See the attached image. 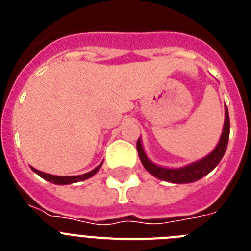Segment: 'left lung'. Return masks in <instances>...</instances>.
<instances>
[{
    "label": "left lung",
    "instance_id": "8db88e82",
    "mask_svg": "<svg viewBox=\"0 0 251 251\" xmlns=\"http://www.w3.org/2000/svg\"><path fill=\"white\" fill-rule=\"evenodd\" d=\"M229 134H230V119H229V112L227 108H225V122H224L223 134L220 137V141L215 147L208 156L205 158L200 159V161L194 162L191 165H187L185 167L181 168H166L161 167V166L154 165L153 162L148 159L146 156V152L142 147L141 139L137 141V151H138V156L141 158L142 165L145 166L146 170L153 175L154 177L167 182L172 183H191L197 181V179L202 178L207 174H210L219 163H220L221 158L225 154L226 147H227V142H229Z\"/></svg>",
    "mask_w": 251,
    "mask_h": 251
}]
</instances>
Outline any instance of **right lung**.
Returning a JSON list of instances; mask_svg holds the SVG:
<instances>
[{
    "mask_svg": "<svg viewBox=\"0 0 251 251\" xmlns=\"http://www.w3.org/2000/svg\"><path fill=\"white\" fill-rule=\"evenodd\" d=\"M101 165H103V162H101L99 166H97L94 170L90 171V172H88V174L79 175V176H54V175L41 172V171L36 170V168H34V167H31V170L34 171L35 174L39 175L40 177H43L44 179L49 181V182L55 183V185H69V183H75V182H79V181H84V179L90 178V177L94 176V175L98 172L99 168L101 167Z\"/></svg>",
    "mask_w": 251,
    "mask_h": 251,
    "instance_id": "obj_1",
    "label": "right lung"
}]
</instances>
